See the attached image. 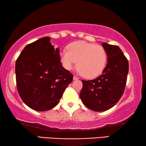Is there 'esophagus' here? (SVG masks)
<instances>
[{"label":"esophagus","mask_w":146,"mask_h":146,"mask_svg":"<svg viewBox=\"0 0 146 146\" xmlns=\"http://www.w3.org/2000/svg\"><path fill=\"white\" fill-rule=\"evenodd\" d=\"M73 79H74V80H79V78L77 76L74 75V77H73Z\"/></svg>","instance_id":"1"}]
</instances>
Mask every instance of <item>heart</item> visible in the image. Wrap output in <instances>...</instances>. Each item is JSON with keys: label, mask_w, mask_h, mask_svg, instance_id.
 Instances as JSON below:
<instances>
[{"label": "heart", "mask_w": 146, "mask_h": 146, "mask_svg": "<svg viewBox=\"0 0 146 146\" xmlns=\"http://www.w3.org/2000/svg\"><path fill=\"white\" fill-rule=\"evenodd\" d=\"M62 64L67 70L72 69L76 63L77 68L84 76L94 78L102 72L107 60L106 52L103 46L85 41H76L68 46V51L60 53Z\"/></svg>", "instance_id": "b5f03b06"}]
</instances>
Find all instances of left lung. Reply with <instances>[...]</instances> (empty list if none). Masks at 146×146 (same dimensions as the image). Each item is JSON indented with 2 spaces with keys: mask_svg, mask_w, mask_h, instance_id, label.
I'll use <instances>...</instances> for the list:
<instances>
[{
  "mask_svg": "<svg viewBox=\"0 0 146 146\" xmlns=\"http://www.w3.org/2000/svg\"><path fill=\"white\" fill-rule=\"evenodd\" d=\"M108 64L102 74L92 80H82L81 100L88 108L103 111L116 104L122 96L129 70L128 61L121 50L115 45L102 43Z\"/></svg>",
  "mask_w": 146,
  "mask_h": 146,
  "instance_id": "left-lung-1",
  "label": "left lung"
}]
</instances>
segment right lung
Returning <instances> with one entry per match:
<instances>
[{
  "label": "right lung",
  "mask_w": 146,
  "mask_h": 146,
  "mask_svg": "<svg viewBox=\"0 0 146 146\" xmlns=\"http://www.w3.org/2000/svg\"><path fill=\"white\" fill-rule=\"evenodd\" d=\"M15 74L22 100L38 111L56 106L73 80L62 66L59 48H54L47 36L26 46L16 61Z\"/></svg>",
  "instance_id": "obj_1"
}]
</instances>
